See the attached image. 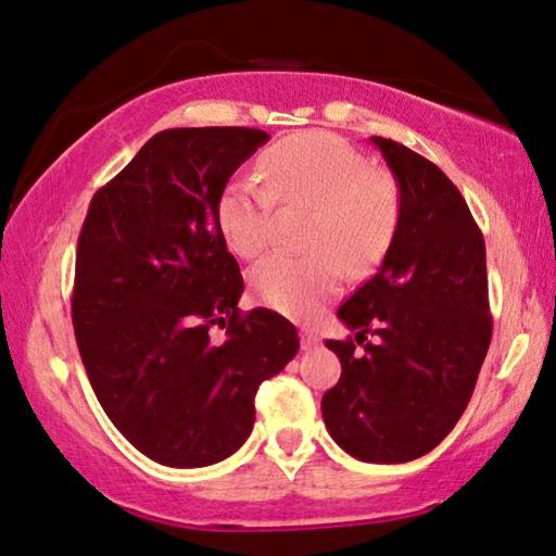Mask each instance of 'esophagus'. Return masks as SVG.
<instances>
[{
  "mask_svg": "<svg viewBox=\"0 0 556 556\" xmlns=\"http://www.w3.org/2000/svg\"><path fill=\"white\" fill-rule=\"evenodd\" d=\"M321 345V338H318L316 331H308V328H301V348L304 351H312V348Z\"/></svg>",
  "mask_w": 556,
  "mask_h": 556,
  "instance_id": "esophagus-1",
  "label": "esophagus"
}]
</instances>
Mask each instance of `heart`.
I'll return each instance as SVG.
<instances>
[{"label": "heart", "instance_id": "obj_1", "mask_svg": "<svg viewBox=\"0 0 556 556\" xmlns=\"http://www.w3.org/2000/svg\"><path fill=\"white\" fill-rule=\"evenodd\" d=\"M262 189L232 178L215 205V223L228 248L255 257L267 248L281 208H312L304 244L314 255H269L250 271L255 296L277 312L304 316L341 289V267L372 269L390 250L402 218L394 176L370 168L365 156L328 131H304L271 144L260 156Z\"/></svg>", "mask_w": 556, "mask_h": 556}]
</instances>
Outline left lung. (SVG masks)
Listing matches in <instances>:
<instances>
[{"label": "left lung", "instance_id": "obj_1", "mask_svg": "<svg viewBox=\"0 0 556 556\" xmlns=\"http://www.w3.org/2000/svg\"><path fill=\"white\" fill-rule=\"evenodd\" d=\"M402 191V218L378 275L338 308L363 343L326 341L341 380L321 400L328 434L368 464L439 446L464 414L491 345L485 242L464 195L429 159L370 137Z\"/></svg>", "mask_w": 556, "mask_h": 556}]
</instances>
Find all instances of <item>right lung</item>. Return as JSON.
<instances>
[{"label":"right lung","mask_w":556,"mask_h":556,"mask_svg":"<svg viewBox=\"0 0 556 556\" xmlns=\"http://www.w3.org/2000/svg\"><path fill=\"white\" fill-rule=\"evenodd\" d=\"M269 135L248 127L159 131L92 195L78 238L73 328L96 397L156 464L232 456L255 425V394L299 351L269 308L240 316L242 275L215 205ZM226 328L213 342L210 328Z\"/></svg>","instance_id":"1"}]
</instances>
